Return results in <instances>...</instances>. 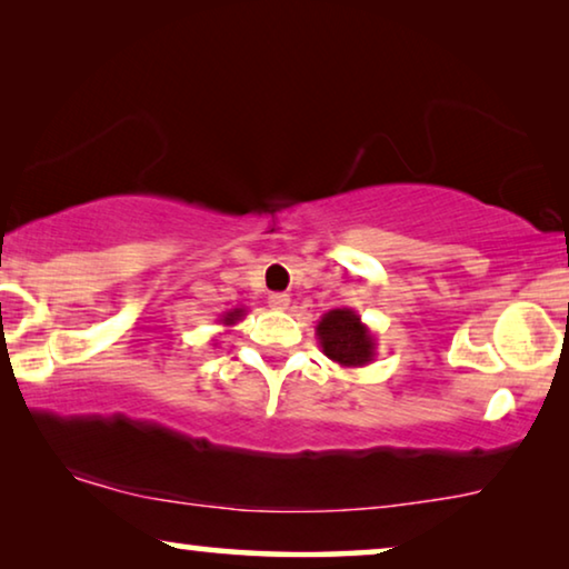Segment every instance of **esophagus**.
Instances as JSON below:
<instances>
[{
	"instance_id": "1",
	"label": "esophagus",
	"mask_w": 569,
	"mask_h": 569,
	"mask_svg": "<svg viewBox=\"0 0 569 569\" xmlns=\"http://www.w3.org/2000/svg\"><path fill=\"white\" fill-rule=\"evenodd\" d=\"M269 306L274 310H287V308H290V295H287V292L269 295Z\"/></svg>"
}]
</instances>
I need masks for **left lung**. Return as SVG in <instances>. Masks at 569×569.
<instances>
[{"label": "left lung", "mask_w": 569, "mask_h": 569, "mask_svg": "<svg viewBox=\"0 0 569 569\" xmlns=\"http://www.w3.org/2000/svg\"><path fill=\"white\" fill-rule=\"evenodd\" d=\"M316 337L323 355L339 368H365L376 360V333L352 308H333L323 313L316 326Z\"/></svg>", "instance_id": "8db88e82"}]
</instances>
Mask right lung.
I'll use <instances>...</instances> for the list:
<instances>
[{"mask_svg":"<svg viewBox=\"0 0 569 569\" xmlns=\"http://www.w3.org/2000/svg\"><path fill=\"white\" fill-rule=\"evenodd\" d=\"M243 316H246V308L224 310L222 318H220V323H222V326H236L238 321H243Z\"/></svg>","mask_w":569,"mask_h":569,"instance_id":"1","label":"right lung"}]
</instances>
